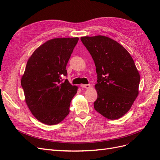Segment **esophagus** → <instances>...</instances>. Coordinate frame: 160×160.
<instances>
[{
  "mask_svg": "<svg viewBox=\"0 0 160 160\" xmlns=\"http://www.w3.org/2000/svg\"><path fill=\"white\" fill-rule=\"evenodd\" d=\"M80 87L82 88H89L91 87V84H81Z\"/></svg>",
  "mask_w": 160,
  "mask_h": 160,
  "instance_id": "1",
  "label": "esophagus"
}]
</instances>
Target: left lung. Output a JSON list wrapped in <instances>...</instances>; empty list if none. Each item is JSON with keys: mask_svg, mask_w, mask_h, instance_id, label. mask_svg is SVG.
<instances>
[{"mask_svg": "<svg viewBox=\"0 0 160 160\" xmlns=\"http://www.w3.org/2000/svg\"><path fill=\"white\" fill-rule=\"evenodd\" d=\"M80 40L96 66L98 96L94 108L108 119H118L129 111L138 95L140 75L134 60L124 47L107 36Z\"/></svg>", "mask_w": 160, "mask_h": 160, "instance_id": "obj_1", "label": "left lung"}]
</instances>
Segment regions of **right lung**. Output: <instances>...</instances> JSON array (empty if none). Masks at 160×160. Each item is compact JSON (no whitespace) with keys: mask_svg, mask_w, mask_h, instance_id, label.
Here are the masks:
<instances>
[{"mask_svg":"<svg viewBox=\"0 0 160 160\" xmlns=\"http://www.w3.org/2000/svg\"><path fill=\"white\" fill-rule=\"evenodd\" d=\"M79 38L49 40L36 49L22 77L25 101L32 115L43 124L55 125L69 113L78 91L66 79V65Z\"/></svg>","mask_w":160,"mask_h":160,"instance_id":"obj_1","label":"right lung"}]
</instances>
